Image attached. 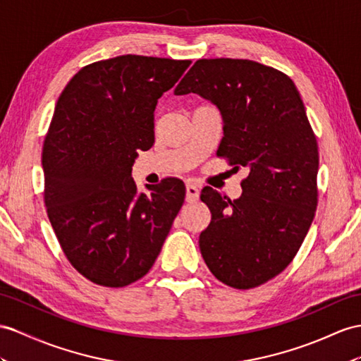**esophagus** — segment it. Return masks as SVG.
<instances>
[{
	"instance_id": "obj_1",
	"label": "esophagus",
	"mask_w": 361,
	"mask_h": 361,
	"mask_svg": "<svg viewBox=\"0 0 361 361\" xmlns=\"http://www.w3.org/2000/svg\"><path fill=\"white\" fill-rule=\"evenodd\" d=\"M200 198V189L193 183L186 184V201L188 202H195Z\"/></svg>"
}]
</instances>
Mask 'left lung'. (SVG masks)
Masks as SVG:
<instances>
[{"label":"left lung","mask_w":361,"mask_h":361,"mask_svg":"<svg viewBox=\"0 0 361 361\" xmlns=\"http://www.w3.org/2000/svg\"><path fill=\"white\" fill-rule=\"evenodd\" d=\"M197 92L223 117L218 155L248 169L238 200L201 192L212 212L200 250L218 281L255 288L294 259L317 209V140L294 82L248 59H200L175 88Z\"/></svg>","instance_id":"1"}]
</instances>
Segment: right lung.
<instances>
[{"label":"right lung","mask_w":361,"mask_h":361,"mask_svg":"<svg viewBox=\"0 0 361 361\" xmlns=\"http://www.w3.org/2000/svg\"><path fill=\"white\" fill-rule=\"evenodd\" d=\"M190 61L125 56L80 68L58 99L42 147L44 201L70 264L120 288L151 270L186 188L166 178L138 193L137 151L154 145V111Z\"/></svg>","instance_id":"right-lung-1"}]
</instances>
